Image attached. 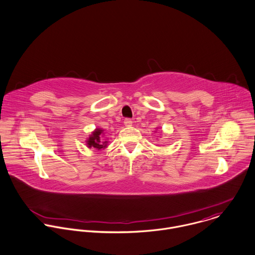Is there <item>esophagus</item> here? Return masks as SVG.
<instances>
[{
    "label": "esophagus",
    "mask_w": 255,
    "mask_h": 255,
    "mask_svg": "<svg viewBox=\"0 0 255 255\" xmlns=\"http://www.w3.org/2000/svg\"><path fill=\"white\" fill-rule=\"evenodd\" d=\"M124 124H125L126 127H130V126L132 125V121H131L130 119H126L125 122H124Z\"/></svg>",
    "instance_id": "esophagus-1"
}]
</instances>
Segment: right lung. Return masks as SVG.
Segmentation results:
<instances>
[{
	"mask_svg": "<svg viewBox=\"0 0 255 255\" xmlns=\"http://www.w3.org/2000/svg\"><path fill=\"white\" fill-rule=\"evenodd\" d=\"M102 132H103L102 129L97 128L92 133V135L87 140V145H88V147H94V148H97V149H102V148H105L107 146V141H102L103 140L101 138L102 137L101 136Z\"/></svg>",
	"mask_w": 255,
	"mask_h": 255,
	"instance_id": "add662e5",
	"label": "right lung"
}]
</instances>
